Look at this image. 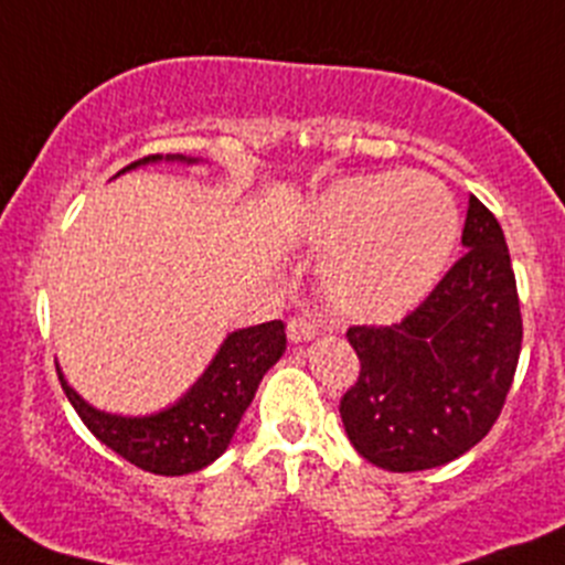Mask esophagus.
Returning a JSON list of instances; mask_svg holds the SVG:
<instances>
[{"label":"esophagus","mask_w":565,"mask_h":565,"mask_svg":"<svg viewBox=\"0 0 565 565\" xmlns=\"http://www.w3.org/2000/svg\"><path fill=\"white\" fill-rule=\"evenodd\" d=\"M316 335H319V327L310 319H305V316H294V319L288 321V338H291V343L310 341V338Z\"/></svg>","instance_id":"1"}]
</instances>
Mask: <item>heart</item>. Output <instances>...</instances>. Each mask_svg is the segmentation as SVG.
Wrapping results in <instances>:
<instances>
[{"label":"heart","mask_w":565,"mask_h":565,"mask_svg":"<svg viewBox=\"0 0 565 565\" xmlns=\"http://www.w3.org/2000/svg\"><path fill=\"white\" fill-rule=\"evenodd\" d=\"M310 252L324 255L321 291L332 313L388 324L427 299L460 238V211L438 177L383 171L338 180L302 218Z\"/></svg>","instance_id":"obj_1"}]
</instances>
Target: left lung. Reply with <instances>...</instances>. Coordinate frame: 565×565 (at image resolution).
<instances>
[{"label":"left lung","instance_id":"left-lung-1","mask_svg":"<svg viewBox=\"0 0 565 565\" xmlns=\"http://www.w3.org/2000/svg\"><path fill=\"white\" fill-rule=\"evenodd\" d=\"M466 255L411 316L349 327L360 377L341 399L352 447L388 471H424L477 447L499 418L521 352L504 233L469 196Z\"/></svg>","mask_w":565,"mask_h":565}]
</instances>
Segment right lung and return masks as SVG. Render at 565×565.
Masks as SVG:
<instances>
[{
  "instance_id": "1",
  "label": "right lung",
  "mask_w": 565,
  "mask_h": 565,
  "mask_svg": "<svg viewBox=\"0 0 565 565\" xmlns=\"http://www.w3.org/2000/svg\"><path fill=\"white\" fill-rule=\"evenodd\" d=\"M160 160L188 166L199 163V158H185V154H166V158L149 154L118 174L138 166L160 163ZM282 352H286L282 321H266V324L230 332L196 383L174 405L149 413V416H121V413L99 411L68 385L61 369H57V377L77 416L105 447L143 471L182 477L222 458L238 429L241 416L255 399L263 374L282 358Z\"/></svg>"
}]
</instances>
